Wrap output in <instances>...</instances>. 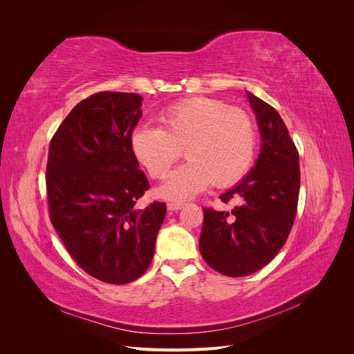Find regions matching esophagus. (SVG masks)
Instances as JSON below:
<instances>
[{
  "label": "esophagus",
  "instance_id": "obj_1",
  "mask_svg": "<svg viewBox=\"0 0 354 354\" xmlns=\"http://www.w3.org/2000/svg\"><path fill=\"white\" fill-rule=\"evenodd\" d=\"M167 207H168L169 211H178V209L183 208L185 205H183V203H178V202H169Z\"/></svg>",
  "mask_w": 354,
  "mask_h": 354
}]
</instances>
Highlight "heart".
<instances>
[{"label": "heart", "mask_w": 354, "mask_h": 354, "mask_svg": "<svg viewBox=\"0 0 354 354\" xmlns=\"http://www.w3.org/2000/svg\"><path fill=\"white\" fill-rule=\"evenodd\" d=\"M131 152L153 178H162L181 156L159 195L186 201L208 186L226 187L241 180L252 164L257 125L252 116L220 99L195 97L181 102L159 118V128L142 124L130 137Z\"/></svg>", "instance_id": "heart-1"}]
</instances>
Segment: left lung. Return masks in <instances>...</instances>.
<instances>
[{
  "instance_id": "1",
  "label": "left lung",
  "mask_w": 354,
  "mask_h": 354,
  "mask_svg": "<svg viewBox=\"0 0 354 354\" xmlns=\"http://www.w3.org/2000/svg\"><path fill=\"white\" fill-rule=\"evenodd\" d=\"M257 115L261 151L255 167L220 199H241L230 212L203 208L202 259L214 270L241 277L269 264L292 229L299 194L298 151L269 103L246 91Z\"/></svg>"
}]
</instances>
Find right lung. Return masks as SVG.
Returning a JSON list of instances; mask_svg holds the SVG:
<instances>
[{
	"instance_id": "obj_1",
	"label": "right lung",
	"mask_w": 354,
	"mask_h": 354,
	"mask_svg": "<svg viewBox=\"0 0 354 354\" xmlns=\"http://www.w3.org/2000/svg\"><path fill=\"white\" fill-rule=\"evenodd\" d=\"M140 106L136 93H95L71 111L48 149L53 227L84 272L113 285L147 270L167 212L158 201L136 207L151 187L130 146Z\"/></svg>"
}]
</instances>
